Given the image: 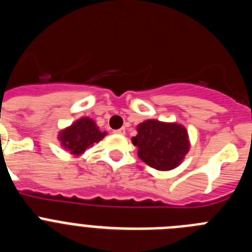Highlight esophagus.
Listing matches in <instances>:
<instances>
[{
	"label": "esophagus",
	"instance_id": "34e87169",
	"mask_svg": "<svg viewBox=\"0 0 252 252\" xmlns=\"http://www.w3.org/2000/svg\"><path fill=\"white\" fill-rule=\"evenodd\" d=\"M115 132L119 133V135H125V133H126V130H125V127H121L119 128V130H116Z\"/></svg>",
	"mask_w": 252,
	"mask_h": 252
}]
</instances>
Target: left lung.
<instances>
[{"label":"left lung","instance_id":"8db88e82","mask_svg":"<svg viewBox=\"0 0 252 252\" xmlns=\"http://www.w3.org/2000/svg\"><path fill=\"white\" fill-rule=\"evenodd\" d=\"M137 135L131 139L137 155L149 166L171 170L180 165L190 148L188 131L177 122L146 120L137 125Z\"/></svg>","mask_w":252,"mask_h":252}]
</instances>
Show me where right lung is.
Returning a JSON list of instances; mask_svg holds the SVG:
<instances>
[{"mask_svg":"<svg viewBox=\"0 0 252 252\" xmlns=\"http://www.w3.org/2000/svg\"><path fill=\"white\" fill-rule=\"evenodd\" d=\"M106 136V132H102L99 127L90 117H82L73 122L70 126L63 128L58 135L62 148L66 151L79 157L87 149L99 142Z\"/></svg>","mask_w":252,"mask_h":252,"instance_id":"1","label":"right lung"}]
</instances>
